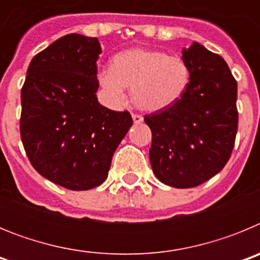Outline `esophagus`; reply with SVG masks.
Instances as JSON below:
<instances>
[{
    "label": "esophagus",
    "mask_w": 260,
    "mask_h": 260,
    "mask_svg": "<svg viewBox=\"0 0 260 260\" xmlns=\"http://www.w3.org/2000/svg\"><path fill=\"white\" fill-rule=\"evenodd\" d=\"M133 121H134L135 125H138V123H142L143 122V117L139 116V114H133Z\"/></svg>",
    "instance_id": "1"
}]
</instances>
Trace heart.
I'll use <instances>...</instances> for the list:
<instances>
[{"instance_id":"1","label":"heart","mask_w":260,"mask_h":260,"mask_svg":"<svg viewBox=\"0 0 260 260\" xmlns=\"http://www.w3.org/2000/svg\"><path fill=\"white\" fill-rule=\"evenodd\" d=\"M190 68L180 56L164 50L133 48L118 53L113 66L98 75L100 87L113 107H122L127 100V87L133 100L144 112H160L176 104L190 83Z\"/></svg>"}]
</instances>
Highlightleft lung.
I'll use <instances>...</instances> for the list:
<instances>
[{"label":"left lung","mask_w":260,"mask_h":260,"mask_svg":"<svg viewBox=\"0 0 260 260\" xmlns=\"http://www.w3.org/2000/svg\"><path fill=\"white\" fill-rule=\"evenodd\" d=\"M187 89L174 105L144 117L152 132L150 161L158 181L189 189L212 178L231 157L238 127L237 82L226 62L194 41L182 49Z\"/></svg>","instance_id":"8db88e82"}]
</instances>
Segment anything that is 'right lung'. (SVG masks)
<instances>
[{
	"label": "right lung",
	"instance_id": "add662e5",
	"mask_svg": "<svg viewBox=\"0 0 260 260\" xmlns=\"http://www.w3.org/2000/svg\"><path fill=\"white\" fill-rule=\"evenodd\" d=\"M98 38L70 34L32 58L23 84L20 138L32 167L69 190H89L108 177L133 119L98 102Z\"/></svg>",
	"mask_w": 260,
	"mask_h": 260
}]
</instances>
